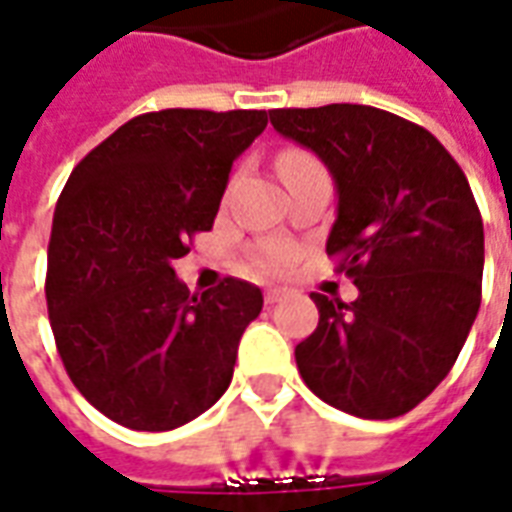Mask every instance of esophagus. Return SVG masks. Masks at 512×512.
Returning a JSON list of instances; mask_svg holds the SVG:
<instances>
[{"mask_svg": "<svg viewBox=\"0 0 512 512\" xmlns=\"http://www.w3.org/2000/svg\"><path fill=\"white\" fill-rule=\"evenodd\" d=\"M288 296V290L285 288H268L266 290V304H277V301H282Z\"/></svg>", "mask_w": 512, "mask_h": 512, "instance_id": "obj_1", "label": "esophagus"}]
</instances>
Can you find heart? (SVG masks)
Masks as SVG:
<instances>
[{"mask_svg":"<svg viewBox=\"0 0 512 512\" xmlns=\"http://www.w3.org/2000/svg\"><path fill=\"white\" fill-rule=\"evenodd\" d=\"M310 156H304V153H285V156L279 158V169L282 167H290V164H299V161H307ZM293 249L290 246H268L263 255L257 257L255 266L260 268V271H266V274H282L285 268H290V263H293Z\"/></svg>","mask_w":512,"mask_h":512,"instance_id":"b5f03b06","label":"heart"}]
</instances>
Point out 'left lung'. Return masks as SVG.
Here are the masks:
<instances>
[{"instance_id":"1","label":"left lung","mask_w":512,"mask_h":512,"mask_svg":"<svg viewBox=\"0 0 512 512\" xmlns=\"http://www.w3.org/2000/svg\"><path fill=\"white\" fill-rule=\"evenodd\" d=\"M271 126L310 147L337 186L329 257L351 304L312 293L318 329L296 365L323 403L362 419L406 414L444 381L483 293V219L436 136L362 104L274 109Z\"/></svg>"}]
</instances>
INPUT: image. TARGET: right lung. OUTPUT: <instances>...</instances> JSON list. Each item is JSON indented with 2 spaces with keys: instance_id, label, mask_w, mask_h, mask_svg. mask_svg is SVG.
I'll list each match as a JSON object with an SVG mask.
<instances>
[{
  "instance_id": "right-lung-1",
  "label": "right lung",
  "mask_w": 512,
  "mask_h": 512,
  "mask_svg": "<svg viewBox=\"0 0 512 512\" xmlns=\"http://www.w3.org/2000/svg\"><path fill=\"white\" fill-rule=\"evenodd\" d=\"M266 112H147L76 164L54 211L46 304L73 386L131 430L200 417L233 378L263 293L227 277L191 296L172 263L211 230Z\"/></svg>"
}]
</instances>
